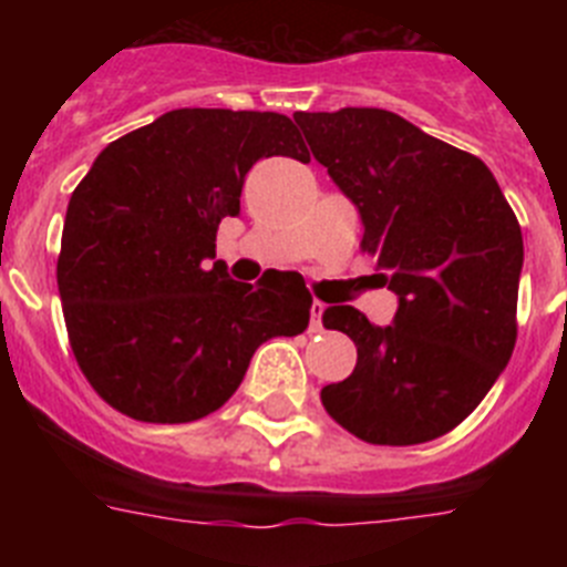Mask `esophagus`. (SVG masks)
<instances>
[{
  "instance_id": "1",
  "label": "esophagus",
  "mask_w": 567,
  "mask_h": 567,
  "mask_svg": "<svg viewBox=\"0 0 567 567\" xmlns=\"http://www.w3.org/2000/svg\"><path fill=\"white\" fill-rule=\"evenodd\" d=\"M323 329V303L315 300L312 312H309V332H320Z\"/></svg>"
}]
</instances>
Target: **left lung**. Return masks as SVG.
Wrapping results in <instances>:
<instances>
[{
	"label": "left lung",
	"instance_id": "1",
	"mask_svg": "<svg viewBox=\"0 0 567 567\" xmlns=\"http://www.w3.org/2000/svg\"><path fill=\"white\" fill-rule=\"evenodd\" d=\"M295 122L358 207L360 247L398 295L389 327L354 307L323 312V327L358 346L354 372L323 385V409L374 445L443 437L477 409L517 343V215L477 155L398 113L343 107Z\"/></svg>",
	"mask_w": 567,
	"mask_h": 567
}]
</instances>
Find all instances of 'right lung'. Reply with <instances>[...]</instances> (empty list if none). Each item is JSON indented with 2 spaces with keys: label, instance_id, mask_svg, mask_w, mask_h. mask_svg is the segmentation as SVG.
<instances>
[{
  "label": "right lung",
  "instance_id": "obj_1",
  "mask_svg": "<svg viewBox=\"0 0 567 567\" xmlns=\"http://www.w3.org/2000/svg\"><path fill=\"white\" fill-rule=\"evenodd\" d=\"M309 162L287 115L182 107L115 138L73 189L56 264L64 323L99 398L142 423L221 409L255 349L309 327L298 272L240 284L215 233L255 162Z\"/></svg>",
  "mask_w": 567,
  "mask_h": 567
}]
</instances>
